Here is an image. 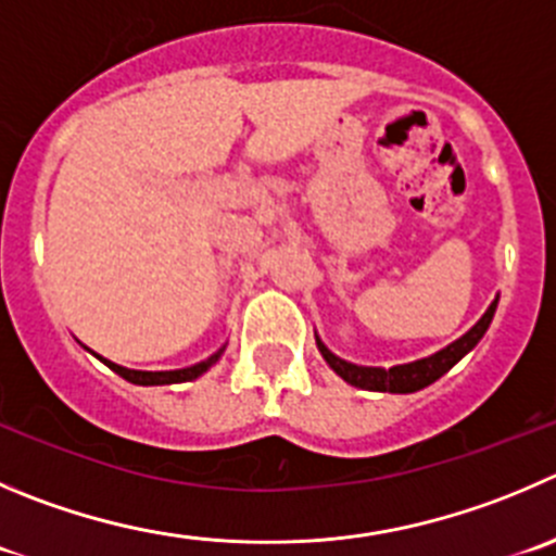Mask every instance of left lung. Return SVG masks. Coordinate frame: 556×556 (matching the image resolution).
Listing matches in <instances>:
<instances>
[{"label":"left lung","mask_w":556,"mask_h":556,"mask_svg":"<svg viewBox=\"0 0 556 556\" xmlns=\"http://www.w3.org/2000/svg\"><path fill=\"white\" fill-rule=\"evenodd\" d=\"M496 303H500V294L491 300V305L485 308V314L464 332L462 338H456L453 343L442 346L440 352L428 354V357H420V361L404 363V366H393V368H382V366H357V363H349L338 354H332L330 349L325 346L319 336H316V346H319L321 357L327 361V366L343 379V382L354 384V388L361 390H374V393H415V390L428 388L440 377H445L458 361H462L464 354L472 352L478 346L480 338L485 336L489 330L491 319H494Z\"/></svg>","instance_id":"8db88e82"}]
</instances>
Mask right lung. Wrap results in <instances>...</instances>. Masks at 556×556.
<instances>
[{"instance_id": "obj_1", "label": "right lung", "mask_w": 556, "mask_h": 556, "mask_svg": "<svg viewBox=\"0 0 556 556\" xmlns=\"http://www.w3.org/2000/svg\"><path fill=\"white\" fill-rule=\"evenodd\" d=\"M226 346H220L218 352L210 354L207 361L195 363V366H188V368H174V371H136V368H125V366H116V363L105 361V357H100V354H94L100 363H105V366L111 368L114 374H119L123 379H128L130 384H144V388H152V384H179V382H190V379H199L202 374H207L210 368L215 366V363L220 361V354H224Z\"/></svg>"}]
</instances>
